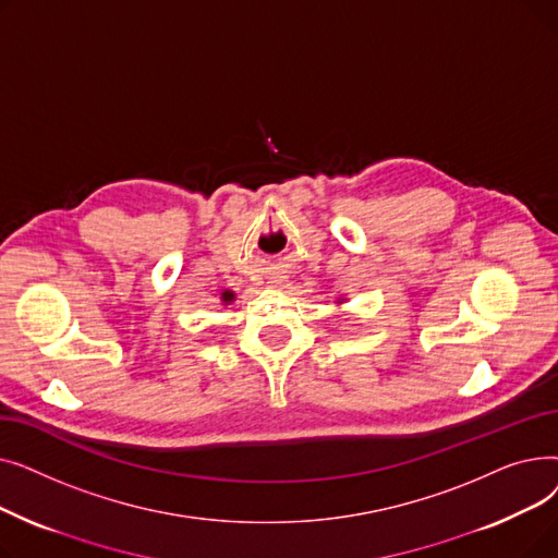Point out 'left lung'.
I'll use <instances>...</instances> for the list:
<instances>
[{
	"label": "left lung",
	"mask_w": 558,
	"mask_h": 558,
	"mask_svg": "<svg viewBox=\"0 0 558 558\" xmlns=\"http://www.w3.org/2000/svg\"><path fill=\"white\" fill-rule=\"evenodd\" d=\"M337 303H339V305H341V303H345V299H339V301H337Z\"/></svg>",
	"instance_id": "left-lung-1"
}]
</instances>
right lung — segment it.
Masks as SVG:
<instances>
[{
  "label": "right lung",
  "instance_id": "1",
  "mask_svg": "<svg viewBox=\"0 0 558 558\" xmlns=\"http://www.w3.org/2000/svg\"><path fill=\"white\" fill-rule=\"evenodd\" d=\"M221 301H223V305L232 303V294H226V291H223V294H221Z\"/></svg>",
  "mask_w": 558,
  "mask_h": 558
}]
</instances>
